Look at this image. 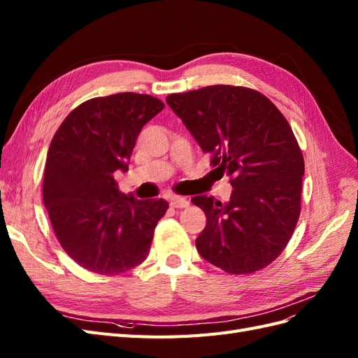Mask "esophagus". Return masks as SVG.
Instances as JSON below:
<instances>
[{"instance_id": "34e87169", "label": "esophagus", "mask_w": 358, "mask_h": 358, "mask_svg": "<svg viewBox=\"0 0 358 358\" xmlns=\"http://www.w3.org/2000/svg\"><path fill=\"white\" fill-rule=\"evenodd\" d=\"M170 206L171 208H178V209H183V208H188L189 201L185 197H173L170 200Z\"/></svg>"}]
</instances>
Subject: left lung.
<instances>
[{"mask_svg":"<svg viewBox=\"0 0 358 358\" xmlns=\"http://www.w3.org/2000/svg\"><path fill=\"white\" fill-rule=\"evenodd\" d=\"M166 101L234 188L224 204L208 196L191 200L206 213L199 254L227 273L264 268L284 251L300 216L305 161L288 121L245 86L212 85Z\"/></svg>","mask_w":358,"mask_h":358,"instance_id":"8db88e82","label":"left lung"}]
</instances>
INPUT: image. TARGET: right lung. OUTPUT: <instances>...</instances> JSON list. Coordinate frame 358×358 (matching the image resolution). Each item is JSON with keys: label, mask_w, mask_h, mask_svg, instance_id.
I'll use <instances>...</instances> for the list:
<instances>
[{"label": "right lung", "mask_w": 358, "mask_h": 358, "mask_svg": "<svg viewBox=\"0 0 358 358\" xmlns=\"http://www.w3.org/2000/svg\"><path fill=\"white\" fill-rule=\"evenodd\" d=\"M164 109L152 95L121 92L76 107L53 136L43 201L62 249L80 267L119 275L143 263L169 203L137 200L117 189L136 138Z\"/></svg>", "instance_id": "1"}]
</instances>
